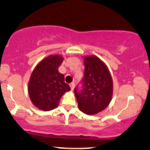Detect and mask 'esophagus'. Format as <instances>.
Here are the masks:
<instances>
[{
	"instance_id": "1",
	"label": "esophagus",
	"mask_w": 150,
	"mask_h": 150,
	"mask_svg": "<svg viewBox=\"0 0 150 150\" xmlns=\"http://www.w3.org/2000/svg\"><path fill=\"white\" fill-rule=\"evenodd\" d=\"M69 86H70V88H71V90L73 91L74 88H75V83H72L69 84Z\"/></svg>"
}]
</instances>
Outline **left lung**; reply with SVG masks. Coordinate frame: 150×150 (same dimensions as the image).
<instances>
[{"label": "left lung", "mask_w": 150, "mask_h": 150, "mask_svg": "<svg viewBox=\"0 0 150 150\" xmlns=\"http://www.w3.org/2000/svg\"><path fill=\"white\" fill-rule=\"evenodd\" d=\"M85 70L83 88L74 90L78 108L86 115H95L103 111L112 98L113 82L105 63L96 56L83 59Z\"/></svg>", "instance_id": "1"}]
</instances>
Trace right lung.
<instances>
[{"label":"right lung","mask_w":150,"mask_h":150,"mask_svg":"<svg viewBox=\"0 0 150 150\" xmlns=\"http://www.w3.org/2000/svg\"><path fill=\"white\" fill-rule=\"evenodd\" d=\"M64 58L62 55H49L33 69L28 83V93L33 105L43 111L57 108L60 99L71 90L64 82V75L58 70Z\"/></svg>","instance_id":"right-lung-1"}]
</instances>
